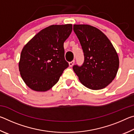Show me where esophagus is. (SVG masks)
<instances>
[{"label": "esophagus", "mask_w": 134, "mask_h": 134, "mask_svg": "<svg viewBox=\"0 0 134 134\" xmlns=\"http://www.w3.org/2000/svg\"><path fill=\"white\" fill-rule=\"evenodd\" d=\"M74 63H75V60H72V61H71V62H69V66L70 67H72V65H74Z\"/></svg>", "instance_id": "1"}]
</instances>
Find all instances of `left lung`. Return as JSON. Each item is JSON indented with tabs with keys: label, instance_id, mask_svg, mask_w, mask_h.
<instances>
[{
	"label": "left lung",
	"instance_id": "obj_1",
	"mask_svg": "<svg viewBox=\"0 0 134 134\" xmlns=\"http://www.w3.org/2000/svg\"><path fill=\"white\" fill-rule=\"evenodd\" d=\"M73 31L82 48L83 64L72 67L79 80L92 90L103 89L116 77L119 68L116 51L108 37L89 25H74Z\"/></svg>",
	"mask_w": 134,
	"mask_h": 134
}]
</instances>
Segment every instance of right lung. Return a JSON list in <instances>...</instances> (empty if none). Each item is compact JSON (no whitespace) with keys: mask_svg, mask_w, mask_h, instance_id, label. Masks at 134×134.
Listing matches in <instances>:
<instances>
[{"mask_svg":"<svg viewBox=\"0 0 134 134\" xmlns=\"http://www.w3.org/2000/svg\"><path fill=\"white\" fill-rule=\"evenodd\" d=\"M72 25H53L43 29L22 49L19 69L22 79L35 91H47L58 82L69 67L64 58V42Z\"/></svg>","mask_w":134,"mask_h":134,"instance_id":"obj_1","label":"right lung"}]
</instances>
